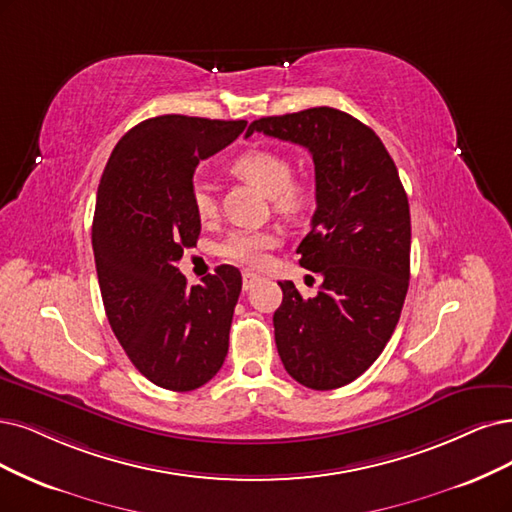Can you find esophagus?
<instances>
[{
    "label": "esophagus",
    "instance_id": "1",
    "mask_svg": "<svg viewBox=\"0 0 512 512\" xmlns=\"http://www.w3.org/2000/svg\"><path fill=\"white\" fill-rule=\"evenodd\" d=\"M257 280H261L259 274H255V272H251V270H244V272H242V287H244V291L253 289Z\"/></svg>",
    "mask_w": 512,
    "mask_h": 512
}]
</instances>
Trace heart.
Returning <instances> with one entry per match:
<instances>
[{"mask_svg":"<svg viewBox=\"0 0 512 512\" xmlns=\"http://www.w3.org/2000/svg\"><path fill=\"white\" fill-rule=\"evenodd\" d=\"M232 170L263 194L270 196L274 211L287 217H297L310 204V185L293 179L291 160L274 149H249L232 162ZM194 213L200 221L213 219L217 202L213 189L206 181L196 179L192 185ZM278 236L272 230H234L219 244V255L238 266L261 268L270 259V251L276 249Z\"/></svg>","mask_w":512,"mask_h":512,"instance_id":"1","label":"heart"}]
</instances>
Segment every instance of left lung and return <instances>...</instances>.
I'll return each mask as SVG.
<instances>
[{
  "mask_svg": "<svg viewBox=\"0 0 512 512\" xmlns=\"http://www.w3.org/2000/svg\"><path fill=\"white\" fill-rule=\"evenodd\" d=\"M253 132L306 147L316 175L312 230L297 253L320 287L304 297L291 280L278 282L280 361L301 386L342 388L375 363L401 318L411 253L405 187L380 137L346 111L259 118L246 137Z\"/></svg>",
  "mask_w": 512,
  "mask_h": 512,
  "instance_id": "8db88e82",
  "label": "left lung"
}]
</instances>
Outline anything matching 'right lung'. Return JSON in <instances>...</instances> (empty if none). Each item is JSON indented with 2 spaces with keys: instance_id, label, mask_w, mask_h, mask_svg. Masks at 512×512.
I'll return each mask as SVG.
<instances>
[{
  "instance_id": "obj_1",
  "label": "right lung",
  "mask_w": 512,
  "mask_h": 512,
  "mask_svg": "<svg viewBox=\"0 0 512 512\" xmlns=\"http://www.w3.org/2000/svg\"><path fill=\"white\" fill-rule=\"evenodd\" d=\"M244 128V120L149 118L118 141L103 170L92 249L105 314L130 363L166 390L213 380L230 346L238 268L219 266L187 287L177 261L200 236L192 204L198 162Z\"/></svg>"
}]
</instances>
